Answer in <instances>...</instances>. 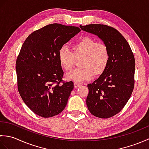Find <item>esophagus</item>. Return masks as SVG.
I'll list each match as a JSON object with an SVG mask.
<instances>
[{
	"instance_id": "obj_1",
	"label": "esophagus",
	"mask_w": 149,
	"mask_h": 149,
	"mask_svg": "<svg viewBox=\"0 0 149 149\" xmlns=\"http://www.w3.org/2000/svg\"><path fill=\"white\" fill-rule=\"evenodd\" d=\"M81 86V83H74V87L75 88H77V87Z\"/></svg>"
}]
</instances>
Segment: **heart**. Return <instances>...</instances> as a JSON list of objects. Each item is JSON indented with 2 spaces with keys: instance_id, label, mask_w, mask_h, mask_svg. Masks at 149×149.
<instances>
[{
  "instance_id": "1",
  "label": "heart",
  "mask_w": 149,
  "mask_h": 149,
  "mask_svg": "<svg viewBox=\"0 0 149 149\" xmlns=\"http://www.w3.org/2000/svg\"><path fill=\"white\" fill-rule=\"evenodd\" d=\"M72 52L66 46L58 51L60 65L66 70H71L75 59H79V67L66 75V79L75 82L90 80L93 74L100 75L105 71L109 61V50L104 42H96L90 36L82 37L72 44Z\"/></svg>"
}]
</instances>
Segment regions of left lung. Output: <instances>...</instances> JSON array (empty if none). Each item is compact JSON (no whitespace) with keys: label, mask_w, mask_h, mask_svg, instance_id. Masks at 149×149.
<instances>
[{"label":"left lung","mask_w":149,"mask_h":149,"mask_svg":"<svg viewBox=\"0 0 149 149\" xmlns=\"http://www.w3.org/2000/svg\"><path fill=\"white\" fill-rule=\"evenodd\" d=\"M95 34L107 45L109 61L106 69L91 84L86 98L93 115L107 118L116 115L127 104L134 86L135 59L127 40L115 28L103 24L80 26Z\"/></svg>","instance_id":"obj_1"}]
</instances>
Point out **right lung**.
Returning a JSON list of instances; mask_svg holds the SVG:
<instances>
[{
    "instance_id": "add662e5",
    "label": "right lung",
    "mask_w": 149,
    "mask_h": 149,
    "mask_svg": "<svg viewBox=\"0 0 149 149\" xmlns=\"http://www.w3.org/2000/svg\"><path fill=\"white\" fill-rule=\"evenodd\" d=\"M80 31L77 27L49 24L34 31L22 45L16 62L18 90L25 104L36 115L49 118L66 107L74 83L61 84L64 72L58 51Z\"/></svg>"
}]
</instances>
